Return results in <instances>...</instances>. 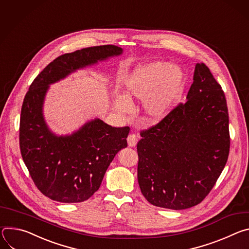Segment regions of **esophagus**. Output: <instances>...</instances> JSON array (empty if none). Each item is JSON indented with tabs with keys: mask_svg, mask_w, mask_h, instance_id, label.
Returning <instances> with one entry per match:
<instances>
[{
	"mask_svg": "<svg viewBox=\"0 0 249 249\" xmlns=\"http://www.w3.org/2000/svg\"><path fill=\"white\" fill-rule=\"evenodd\" d=\"M137 142H139V137H137L134 133H130L127 136V144L130 147H133L136 145Z\"/></svg>",
	"mask_w": 249,
	"mask_h": 249,
	"instance_id": "obj_1",
	"label": "esophagus"
}]
</instances>
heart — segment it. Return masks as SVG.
Masks as SVG:
<instances>
[{"mask_svg": "<svg viewBox=\"0 0 249 249\" xmlns=\"http://www.w3.org/2000/svg\"><path fill=\"white\" fill-rule=\"evenodd\" d=\"M185 85L184 73L167 62H151L134 69L124 82L126 98L144 100L146 115L154 121L166 116L180 101ZM125 98L117 101L118 108L127 109Z\"/></svg>", "mask_w": 249, "mask_h": 249, "instance_id": "b5f03b06", "label": "heart"}]
</instances>
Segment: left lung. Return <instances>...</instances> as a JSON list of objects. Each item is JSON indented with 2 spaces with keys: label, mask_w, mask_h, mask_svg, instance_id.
Segmentation results:
<instances>
[{
  "label": "left lung",
  "mask_w": 249,
  "mask_h": 249,
  "mask_svg": "<svg viewBox=\"0 0 249 249\" xmlns=\"http://www.w3.org/2000/svg\"><path fill=\"white\" fill-rule=\"evenodd\" d=\"M137 142V180L153 206L184 210L200 204L229 158V110L224 91L209 67L197 63L187 101Z\"/></svg>",
  "instance_id": "8db88e82"
}]
</instances>
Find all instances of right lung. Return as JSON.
Masks as SVG:
<instances>
[{
  "mask_svg": "<svg viewBox=\"0 0 249 249\" xmlns=\"http://www.w3.org/2000/svg\"><path fill=\"white\" fill-rule=\"evenodd\" d=\"M122 52L109 44L65 53L36 76L25 94L19 121L20 153L35 185L51 200L80 203L92 197L116 154L127 146L129 127H114L98 119L71 135L56 136L42 115L48 85Z\"/></svg>",
  "mask_w": 249,
  "mask_h": 249,
  "instance_id": "1",
  "label": "right lung"
}]
</instances>
